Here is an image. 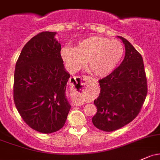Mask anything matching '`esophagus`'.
Instances as JSON below:
<instances>
[{
	"mask_svg": "<svg viewBox=\"0 0 160 160\" xmlns=\"http://www.w3.org/2000/svg\"><path fill=\"white\" fill-rule=\"evenodd\" d=\"M87 76H85V75H80V76H77V77H72L71 78H70V82H71V84L74 83V82H72V81L75 80L76 81V78L77 79H79L80 82H79V84L80 85H82V86H85V85H88V82H87ZM81 90V89H80Z\"/></svg>",
	"mask_w": 160,
	"mask_h": 160,
	"instance_id": "1",
	"label": "esophagus"
}]
</instances>
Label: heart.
Wrapping results in <instances>:
<instances>
[{
    "mask_svg": "<svg viewBox=\"0 0 160 160\" xmlns=\"http://www.w3.org/2000/svg\"><path fill=\"white\" fill-rule=\"evenodd\" d=\"M123 54V47L118 40L99 37L80 41L75 48L64 47L62 58L71 72L80 69L87 61L88 71L98 76L111 72Z\"/></svg>",
    "mask_w": 160,
    "mask_h": 160,
    "instance_id": "b5f03b06",
    "label": "heart"
}]
</instances>
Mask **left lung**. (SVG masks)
I'll return each mask as SVG.
<instances>
[{
	"label": "left lung",
	"mask_w": 160,
	"mask_h": 160,
	"mask_svg": "<svg viewBox=\"0 0 160 160\" xmlns=\"http://www.w3.org/2000/svg\"><path fill=\"white\" fill-rule=\"evenodd\" d=\"M125 56L119 66L99 80L101 91L94 101V126L111 132L130 123L139 114L147 94V82L140 53L122 37Z\"/></svg>",
	"instance_id": "left-lung-1"
}]
</instances>
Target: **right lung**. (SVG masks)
<instances>
[{
	"label": "right lung",
	"mask_w": 160,
	"mask_h": 160,
	"mask_svg": "<svg viewBox=\"0 0 160 160\" xmlns=\"http://www.w3.org/2000/svg\"><path fill=\"white\" fill-rule=\"evenodd\" d=\"M55 32H41L23 46L14 71L13 101L23 121L36 131H58L71 105L66 98L70 75L65 70Z\"/></svg>",
	"instance_id": "add662e5"
}]
</instances>
